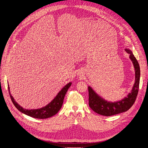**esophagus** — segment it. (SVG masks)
I'll list each match as a JSON object with an SVG mask.
<instances>
[{"label":"esophagus","instance_id":"1","mask_svg":"<svg viewBox=\"0 0 148 148\" xmlns=\"http://www.w3.org/2000/svg\"><path fill=\"white\" fill-rule=\"evenodd\" d=\"M79 76H83V73H82V72H80V73H79Z\"/></svg>","mask_w":148,"mask_h":148}]
</instances>
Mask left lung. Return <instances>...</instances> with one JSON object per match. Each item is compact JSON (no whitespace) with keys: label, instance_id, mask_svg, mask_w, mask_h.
<instances>
[{"label":"left lung","instance_id":"left-lung-1","mask_svg":"<svg viewBox=\"0 0 148 148\" xmlns=\"http://www.w3.org/2000/svg\"><path fill=\"white\" fill-rule=\"evenodd\" d=\"M132 60L135 71V81L131 92L127 97L119 101H108L97 94L90 86H88L89 106L97 114L104 116H112L127 111L133 105L138 95L140 79V68L133 52L129 49H125Z\"/></svg>","mask_w":148,"mask_h":148}]
</instances>
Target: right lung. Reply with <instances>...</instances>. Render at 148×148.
Wrapping results in <instances>:
<instances>
[{"instance_id":"obj_1","label":"right lung","mask_w":148,"mask_h":148,"mask_svg":"<svg viewBox=\"0 0 148 148\" xmlns=\"http://www.w3.org/2000/svg\"><path fill=\"white\" fill-rule=\"evenodd\" d=\"M71 85V82L67 83L65 86L62 88L61 90L57 94V96L54 97L51 102H49L48 104L44 106L42 108L36 109H24L20 106L15 101L14 98L12 96L11 92L10 91L9 85H8V91H9V95L13 104L16 107V108L20 111L21 113H23L26 115L30 116L31 117L40 119H45L49 117H51L52 116L56 115L58 112L60 110L61 107L63 104V102L65 94L68 91L69 88Z\"/></svg>"}]
</instances>
